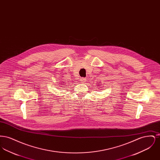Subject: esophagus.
Segmentation results:
<instances>
[{"instance_id": "esophagus-1", "label": "esophagus", "mask_w": 160, "mask_h": 160, "mask_svg": "<svg viewBox=\"0 0 160 160\" xmlns=\"http://www.w3.org/2000/svg\"><path fill=\"white\" fill-rule=\"evenodd\" d=\"M86 78L82 77V78H80V82H81L82 83H83V82H86Z\"/></svg>"}]
</instances>
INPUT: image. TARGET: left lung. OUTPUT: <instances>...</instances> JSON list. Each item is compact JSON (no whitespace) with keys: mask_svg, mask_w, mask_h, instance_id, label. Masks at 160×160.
Listing matches in <instances>:
<instances>
[{"mask_svg":"<svg viewBox=\"0 0 160 160\" xmlns=\"http://www.w3.org/2000/svg\"><path fill=\"white\" fill-rule=\"evenodd\" d=\"M99 85H100V84H99Z\"/></svg>","mask_w":160,"mask_h":160,"instance_id":"8db88e82","label":"left lung"}]
</instances>
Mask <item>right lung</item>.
I'll return each mask as SVG.
<instances>
[{
	"label": "right lung",
	"instance_id": "add662e5",
	"mask_svg": "<svg viewBox=\"0 0 160 160\" xmlns=\"http://www.w3.org/2000/svg\"><path fill=\"white\" fill-rule=\"evenodd\" d=\"M64 83H65V82H62V84H63V85H65V84Z\"/></svg>",
	"mask_w": 160,
	"mask_h": 160
}]
</instances>
